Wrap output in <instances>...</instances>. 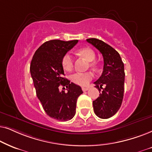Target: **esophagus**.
Instances as JSON below:
<instances>
[{"label":"esophagus","mask_w":152,"mask_h":152,"mask_svg":"<svg viewBox=\"0 0 152 152\" xmlns=\"http://www.w3.org/2000/svg\"><path fill=\"white\" fill-rule=\"evenodd\" d=\"M89 89H90V88H89V87H83L82 88V90L83 91V92H86V91H87V90H88Z\"/></svg>","instance_id":"1"}]
</instances>
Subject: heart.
<instances>
[{
    "label": "heart",
    "mask_w": 152,
    "mask_h": 152,
    "mask_svg": "<svg viewBox=\"0 0 152 152\" xmlns=\"http://www.w3.org/2000/svg\"><path fill=\"white\" fill-rule=\"evenodd\" d=\"M77 55L81 56L85 58L87 61L90 62L89 65L91 68L96 69L97 67V63L93 62L95 59L96 54L94 50L90 47H83L78 49L76 51ZM62 64L64 69L70 72L74 68V60L72 56L69 54H66L62 60ZM71 80L74 83L80 86H87L93 78V74L92 72L86 73H76L71 76Z\"/></svg>",
    "instance_id": "heart-1"
}]
</instances>
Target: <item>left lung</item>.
<instances>
[{"mask_svg":"<svg viewBox=\"0 0 152 152\" xmlns=\"http://www.w3.org/2000/svg\"><path fill=\"white\" fill-rule=\"evenodd\" d=\"M86 40L99 50L104 62L102 76L94 83L100 94L93 101V108L100 118H110L118 111L122 103L125 78L124 63L119 53L104 42L96 38ZM104 84L106 88L101 91Z\"/></svg>","mask_w":152,"mask_h":152,"instance_id":"obj_1","label":"left lung"}]
</instances>
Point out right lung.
<instances>
[{"label": "right lung", "instance_id": "right-lung-1", "mask_svg": "<svg viewBox=\"0 0 152 152\" xmlns=\"http://www.w3.org/2000/svg\"><path fill=\"white\" fill-rule=\"evenodd\" d=\"M78 42L53 39L44 42L35 51L30 63L36 94L44 111L49 117L62 122L74 117L78 97L83 93L79 86L62 77V58ZM60 85L66 87V92H60Z\"/></svg>", "mask_w": 152, "mask_h": 152}]
</instances>
